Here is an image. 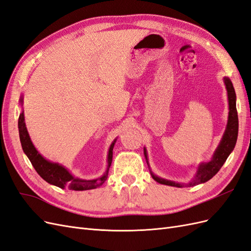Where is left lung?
<instances>
[{
  "label": "left lung",
  "mask_w": 251,
  "mask_h": 251,
  "mask_svg": "<svg viewBox=\"0 0 251 251\" xmlns=\"http://www.w3.org/2000/svg\"><path fill=\"white\" fill-rule=\"evenodd\" d=\"M224 83L226 86L227 90V96H228V104H229V113H228V121H227L226 130L222 137V140L220 141V144L218 146L216 151L212 156L211 160L208 162H203L199 164L198 171H197L196 177L191 182H188L187 184L184 183H179V182H174L166 179H162L160 177L156 176L151 171V177L158 183L164 184V185H170L175 187H184V186H195L201 183H204L208 180H210L222 168L226 159L228 158L231 151L234 149L235 143H237L238 138V131H239V119H238V112H237V105H235V100H237V96H235L234 89L232 86V82L228 77H224ZM144 157L148 161V154L147 150L144 149ZM150 168V166H149Z\"/></svg>",
  "instance_id": "obj_1"
}]
</instances>
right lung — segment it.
<instances>
[{
  "label": "right lung",
  "instance_id": "1",
  "mask_svg": "<svg viewBox=\"0 0 251 251\" xmlns=\"http://www.w3.org/2000/svg\"><path fill=\"white\" fill-rule=\"evenodd\" d=\"M20 102L21 104H23V97H21ZM19 133H20V140H21L23 151H24V153L27 155L28 159L33 165L36 173L39 174L45 181L48 182V183L60 188L67 187L71 189V191H87V189H93L100 186L101 184L104 183V181L107 180L109 169L112 163L113 148H114V144L116 142V139L113 141V143L111 144V147L109 149L108 166H107V170H105V173L98 179L82 180V179L75 178L69 171H68L66 168H64L63 165L46 160V159H45L39 151H36L27 132L25 118H24V112H22L19 117Z\"/></svg>",
  "mask_w": 251,
  "mask_h": 251
}]
</instances>
